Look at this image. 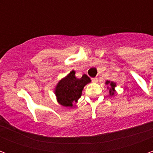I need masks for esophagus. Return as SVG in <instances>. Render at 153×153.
<instances>
[{
    "instance_id": "esophagus-1",
    "label": "esophagus",
    "mask_w": 153,
    "mask_h": 153,
    "mask_svg": "<svg viewBox=\"0 0 153 153\" xmlns=\"http://www.w3.org/2000/svg\"><path fill=\"white\" fill-rule=\"evenodd\" d=\"M92 80H93V82H95V83H97V81H98V78H93V79H92Z\"/></svg>"
}]
</instances>
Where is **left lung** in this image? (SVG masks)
<instances>
[{"mask_svg":"<svg viewBox=\"0 0 153 153\" xmlns=\"http://www.w3.org/2000/svg\"><path fill=\"white\" fill-rule=\"evenodd\" d=\"M106 84H109L111 86V88H110V95L111 96H113L114 95V93H115V83H113V82H110V81H106Z\"/></svg>","mask_w":153,"mask_h":153,"instance_id":"left-lung-1","label":"left lung"}]
</instances>
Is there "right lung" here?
Wrapping results in <instances>:
<instances>
[{
  "mask_svg": "<svg viewBox=\"0 0 153 153\" xmlns=\"http://www.w3.org/2000/svg\"><path fill=\"white\" fill-rule=\"evenodd\" d=\"M90 82L91 79L86 74L78 79L75 77V71L72 70L56 87L55 93L58 102L64 106H72L80 98L83 87Z\"/></svg>",
  "mask_w": 153,
  "mask_h": 153,
  "instance_id": "1",
  "label": "right lung"
}]
</instances>
